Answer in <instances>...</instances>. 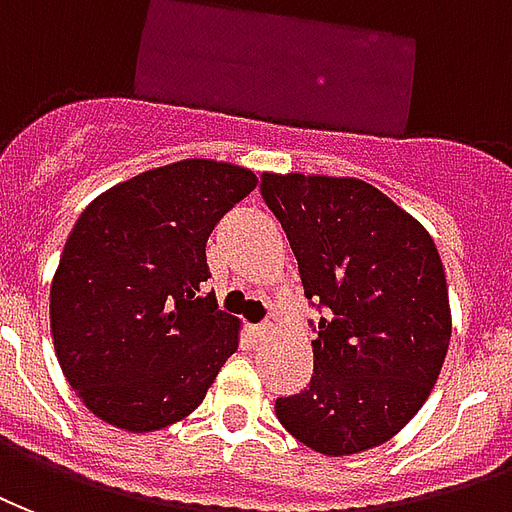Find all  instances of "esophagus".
<instances>
[{
    "mask_svg": "<svg viewBox=\"0 0 512 512\" xmlns=\"http://www.w3.org/2000/svg\"><path fill=\"white\" fill-rule=\"evenodd\" d=\"M248 333H251L253 343H264L272 335V327L270 324H253V327H248Z\"/></svg>",
    "mask_w": 512,
    "mask_h": 512,
    "instance_id": "esophagus-1",
    "label": "esophagus"
}]
</instances>
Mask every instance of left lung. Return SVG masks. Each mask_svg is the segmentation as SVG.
<instances>
[{
  "mask_svg": "<svg viewBox=\"0 0 512 512\" xmlns=\"http://www.w3.org/2000/svg\"><path fill=\"white\" fill-rule=\"evenodd\" d=\"M305 297L324 313L305 390L275 401L281 425L324 455L393 439L431 395L450 346L445 267L431 234L354 177L261 174Z\"/></svg>",
  "mask_w": 512,
  "mask_h": 512,
  "instance_id": "1",
  "label": "left lung"
}]
</instances>
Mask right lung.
<instances>
[{"instance_id":"add662e5","label":"right lung","mask_w":512,"mask_h":512,"mask_svg":"<svg viewBox=\"0 0 512 512\" xmlns=\"http://www.w3.org/2000/svg\"><path fill=\"white\" fill-rule=\"evenodd\" d=\"M218 160H179L106 190L81 212L51 283L62 374L100 420L144 434L188 417L237 352L218 311L207 240L256 188Z\"/></svg>"}]
</instances>
